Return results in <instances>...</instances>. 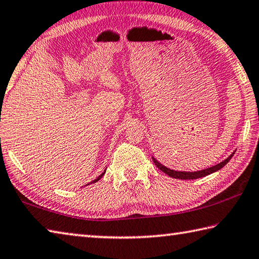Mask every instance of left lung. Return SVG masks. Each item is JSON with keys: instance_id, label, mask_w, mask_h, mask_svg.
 I'll return each instance as SVG.
<instances>
[{"instance_id": "8db88e82", "label": "left lung", "mask_w": 259, "mask_h": 259, "mask_svg": "<svg viewBox=\"0 0 259 259\" xmlns=\"http://www.w3.org/2000/svg\"><path fill=\"white\" fill-rule=\"evenodd\" d=\"M233 152L231 155L228 158H225L224 161H222L219 164H216V165L211 166V167H207L205 168V170H200V171H195V172H186V171H175V170H171V168H168L166 166H164L163 164L159 163L157 159H155L153 157V161L155 163V165H156L159 170L163 171L165 175L170 176L171 178H175V179H181V180H194V179H199V178H203V177H206L208 175H211V173H214L216 171H219L220 168H222L224 165H227V164L229 163L230 159L232 158V156L234 155Z\"/></svg>"}]
</instances>
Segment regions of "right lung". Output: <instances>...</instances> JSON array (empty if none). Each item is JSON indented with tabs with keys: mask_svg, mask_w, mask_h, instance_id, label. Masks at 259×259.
Masks as SVG:
<instances>
[{
	"mask_svg": "<svg viewBox=\"0 0 259 259\" xmlns=\"http://www.w3.org/2000/svg\"><path fill=\"white\" fill-rule=\"evenodd\" d=\"M105 171H106V170H104V172H103V173H102V175H101L100 177H97V178L95 179V180H94V181H92L91 183H94V182H96V181H98V180H100V179H101V178H102L103 176H104V175H105ZM88 185H89V183H88Z\"/></svg>",
	"mask_w": 259,
	"mask_h": 259,
	"instance_id": "obj_1",
	"label": "right lung"
}]
</instances>
